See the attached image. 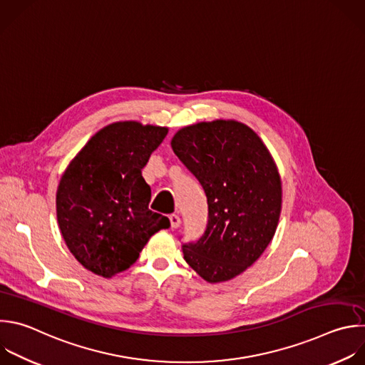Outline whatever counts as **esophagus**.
Returning a JSON list of instances; mask_svg holds the SVG:
<instances>
[{
  "instance_id": "obj_1",
  "label": "esophagus",
  "mask_w": 365,
  "mask_h": 365,
  "mask_svg": "<svg viewBox=\"0 0 365 365\" xmlns=\"http://www.w3.org/2000/svg\"><path fill=\"white\" fill-rule=\"evenodd\" d=\"M169 219H170V226H172V229H176V227H179L180 226V217L178 216V215H170L169 216Z\"/></svg>"
}]
</instances>
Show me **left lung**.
<instances>
[{
  "instance_id": "8db88e82",
  "label": "left lung",
  "mask_w": 365,
  "mask_h": 365,
  "mask_svg": "<svg viewBox=\"0 0 365 365\" xmlns=\"http://www.w3.org/2000/svg\"><path fill=\"white\" fill-rule=\"evenodd\" d=\"M179 160L202 185L207 223L182 244L185 261L207 282H223L267 250L281 213V179L258 135L233 120L183 128L172 139Z\"/></svg>"
}]
</instances>
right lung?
Wrapping results in <instances>:
<instances>
[{"mask_svg":"<svg viewBox=\"0 0 365 365\" xmlns=\"http://www.w3.org/2000/svg\"><path fill=\"white\" fill-rule=\"evenodd\" d=\"M166 128L118 121L97 132L66 169L57 189V220L70 252L103 278L126 271L149 237L170 226L149 209L142 176Z\"/></svg>","mask_w":365,"mask_h":365,"instance_id":"add662e5","label":"right lung"}]
</instances>
